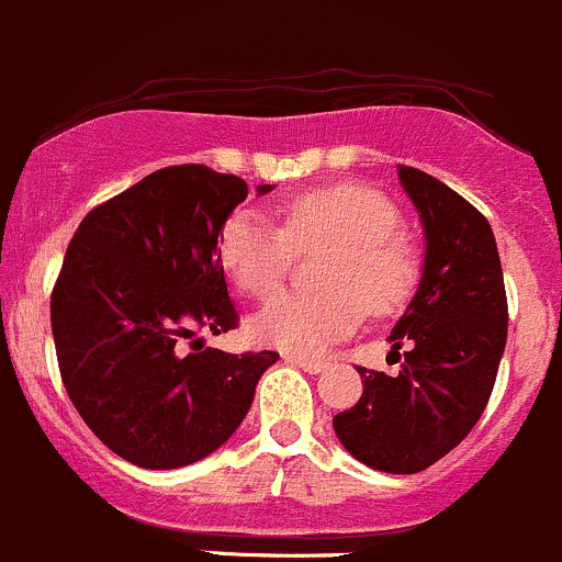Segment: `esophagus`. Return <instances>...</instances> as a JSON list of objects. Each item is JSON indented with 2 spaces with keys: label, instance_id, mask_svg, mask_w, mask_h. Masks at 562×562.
<instances>
[{
  "label": "esophagus",
  "instance_id": "obj_1",
  "mask_svg": "<svg viewBox=\"0 0 562 562\" xmlns=\"http://www.w3.org/2000/svg\"><path fill=\"white\" fill-rule=\"evenodd\" d=\"M283 360H286L289 366H294V368H303L305 373H311V375L322 373V370L327 368V362H322V360H308V357H297V355H286V357H283Z\"/></svg>",
  "mask_w": 562,
  "mask_h": 562
}]
</instances>
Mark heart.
Segmentation results:
<instances>
[{"label":"heart","mask_w":562,"mask_h":562,"mask_svg":"<svg viewBox=\"0 0 562 562\" xmlns=\"http://www.w3.org/2000/svg\"><path fill=\"white\" fill-rule=\"evenodd\" d=\"M281 227L240 207L224 222L218 257L240 292L268 297L281 286L292 246L333 243L322 265L319 294H279L248 319V335L297 357L319 355L362 319V305L384 316L406 305L419 283V254L397 233L401 211L386 194L360 183L303 192L281 205Z\"/></svg>","instance_id":"heart-1"}]
</instances>
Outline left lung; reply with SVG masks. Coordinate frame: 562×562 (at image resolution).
I'll return each mask as SVG.
<instances>
[{
    "instance_id": "1",
    "label": "left lung",
    "mask_w": 562,
    "mask_h": 562,
    "mask_svg": "<svg viewBox=\"0 0 562 562\" xmlns=\"http://www.w3.org/2000/svg\"><path fill=\"white\" fill-rule=\"evenodd\" d=\"M419 211L427 251L422 281L392 327L397 375L357 368L362 397L335 414L338 441L386 473H419L449 454L487 408L506 349L508 305L487 218L438 178L397 167Z\"/></svg>"
}]
</instances>
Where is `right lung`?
<instances>
[{
    "instance_id": "right-lung-1",
    "label": "right lung",
    "mask_w": 562,
    "mask_h": 562,
    "mask_svg": "<svg viewBox=\"0 0 562 562\" xmlns=\"http://www.w3.org/2000/svg\"><path fill=\"white\" fill-rule=\"evenodd\" d=\"M246 194L238 176L165 167L89 211L69 240L50 294L61 381L91 432L132 465L170 471L216 452L279 360L196 338L238 327L218 235Z\"/></svg>"
}]
</instances>
